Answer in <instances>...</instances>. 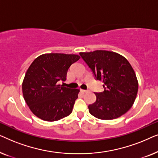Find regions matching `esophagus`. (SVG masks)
I'll return each instance as SVG.
<instances>
[{
  "instance_id": "34e87169",
  "label": "esophagus",
  "mask_w": 158,
  "mask_h": 158,
  "mask_svg": "<svg viewBox=\"0 0 158 158\" xmlns=\"http://www.w3.org/2000/svg\"><path fill=\"white\" fill-rule=\"evenodd\" d=\"M88 91V90H83V89H81V93H87Z\"/></svg>"
}]
</instances>
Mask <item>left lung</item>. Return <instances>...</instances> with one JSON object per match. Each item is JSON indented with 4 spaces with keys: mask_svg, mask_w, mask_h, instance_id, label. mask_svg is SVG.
Instances as JSON below:
<instances>
[{
    "mask_svg": "<svg viewBox=\"0 0 158 158\" xmlns=\"http://www.w3.org/2000/svg\"><path fill=\"white\" fill-rule=\"evenodd\" d=\"M96 80L102 81L104 90L95 93L96 102L88 106L90 114L103 120L114 119L132 106L138 91V81L126 58L111 51L80 52Z\"/></svg>",
    "mask_w": 158,
    "mask_h": 158,
    "instance_id": "obj_1",
    "label": "left lung"
}]
</instances>
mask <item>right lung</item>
<instances>
[{"label": "right lung", "mask_w": 158, "mask_h": 158, "mask_svg": "<svg viewBox=\"0 0 158 158\" xmlns=\"http://www.w3.org/2000/svg\"><path fill=\"white\" fill-rule=\"evenodd\" d=\"M80 58L77 55L44 54L28 68L22 83L23 96L38 118L54 122L72 113L80 90L59 85L58 81H65L69 68Z\"/></svg>", "instance_id": "right-lung-1"}]
</instances>
